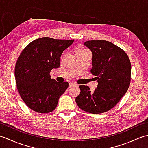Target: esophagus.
Masks as SVG:
<instances>
[{"mask_svg": "<svg viewBox=\"0 0 148 148\" xmlns=\"http://www.w3.org/2000/svg\"><path fill=\"white\" fill-rule=\"evenodd\" d=\"M77 86V84H76L75 83L73 82H71L69 83V87H72V86Z\"/></svg>", "mask_w": 148, "mask_h": 148, "instance_id": "obj_1", "label": "esophagus"}]
</instances>
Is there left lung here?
Returning <instances> with one entry per match:
<instances>
[{"label":"left lung","mask_w":148,"mask_h":148,"mask_svg":"<svg viewBox=\"0 0 148 148\" xmlns=\"http://www.w3.org/2000/svg\"><path fill=\"white\" fill-rule=\"evenodd\" d=\"M84 45L92 53L91 73L97 76L98 85L93 92L80 85L76 102L84 111L100 114L111 109L126 93L131 79L130 61L123 50L107 40H88Z\"/></svg>","instance_id":"8db88e82"}]
</instances>
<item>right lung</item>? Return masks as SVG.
Instances as JSON below:
<instances>
[{
  "mask_svg": "<svg viewBox=\"0 0 148 148\" xmlns=\"http://www.w3.org/2000/svg\"><path fill=\"white\" fill-rule=\"evenodd\" d=\"M74 40L42 37L29 44L19 56L14 69L17 89L23 102L33 111H53L67 90V82H57L51 79L49 73L60 67L63 51Z\"/></svg>",
  "mask_w": 148,
  "mask_h": 148,
  "instance_id": "obj_1",
  "label": "right lung"
}]
</instances>
